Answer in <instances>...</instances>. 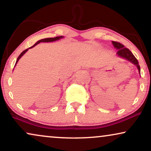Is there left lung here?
Instances as JSON below:
<instances>
[{"mask_svg": "<svg viewBox=\"0 0 151 151\" xmlns=\"http://www.w3.org/2000/svg\"><path fill=\"white\" fill-rule=\"evenodd\" d=\"M112 44H113L114 47L118 50L117 55L118 56L127 59V60L129 61L130 62L136 65L140 73V67H139L138 61H137V59L135 58V57L133 55L132 52L129 50V49H128L127 48H125L124 46L123 45V44H120V42L112 41Z\"/></svg>", "mask_w": 151, "mask_h": 151, "instance_id": "8db88e82", "label": "left lung"}]
</instances>
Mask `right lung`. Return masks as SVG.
<instances>
[{
	"label": "right lung",
	"mask_w": 151,
	"mask_h": 151,
	"mask_svg": "<svg viewBox=\"0 0 151 151\" xmlns=\"http://www.w3.org/2000/svg\"><path fill=\"white\" fill-rule=\"evenodd\" d=\"M63 36H59V37H50V38H45V39H42V40H39V41H37V42H36V43H35V44H34V45H33V46H31V47H29V48H27V49L24 50V51L21 52V54H20V55H19L18 57V59H17L16 62V64L17 63H18V61H19V59H20L21 58V57L23 56V55H24V54H25V52H26L27 51V50H28L29 49V48H31L34 47V46H36V45H37V44H38L39 43H40V42H54V41H57V40H60V39H61V38H63ZM16 64H15V65H16Z\"/></svg>",
	"instance_id": "obj_1"
}]
</instances>
